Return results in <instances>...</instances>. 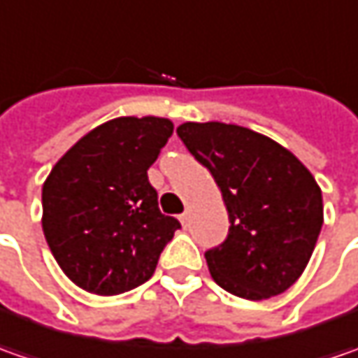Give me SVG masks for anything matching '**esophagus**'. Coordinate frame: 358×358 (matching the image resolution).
<instances>
[{"instance_id":"34e87169","label":"esophagus","mask_w":358,"mask_h":358,"mask_svg":"<svg viewBox=\"0 0 358 358\" xmlns=\"http://www.w3.org/2000/svg\"><path fill=\"white\" fill-rule=\"evenodd\" d=\"M179 221H181V225L185 227L187 221H189V211H185V213H183V215H179Z\"/></svg>"}]
</instances>
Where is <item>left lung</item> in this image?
Returning <instances> with one entry per match:
<instances>
[{
  "label": "left lung",
  "instance_id": "1",
  "mask_svg": "<svg viewBox=\"0 0 358 358\" xmlns=\"http://www.w3.org/2000/svg\"><path fill=\"white\" fill-rule=\"evenodd\" d=\"M177 135L211 171L231 221L225 243L205 253L213 281L249 301L281 295L303 275L323 227L315 177L289 149L241 125L187 121Z\"/></svg>",
  "mask_w": 358,
  "mask_h": 358
}]
</instances>
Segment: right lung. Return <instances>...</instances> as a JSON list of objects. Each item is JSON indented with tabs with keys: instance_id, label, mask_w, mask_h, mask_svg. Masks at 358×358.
<instances>
[{
	"instance_id": "add662e5",
	"label": "right lung",
	"mask_w": 358,
	"mask_h": 358,
	"mask_svg": "<svg viewBox=\"0 0 358 358\" xmlns=\"http://www.w3.org/2000/svg\"><path fill=\"white\" fill-rule=\"evenodd\" d=\"M165 117H115L83 135L48 175L41 227L62 271L93 295L151 279L181 227L159 211L147 169L171 137Z\"/></svg>"
}]
</instances>
